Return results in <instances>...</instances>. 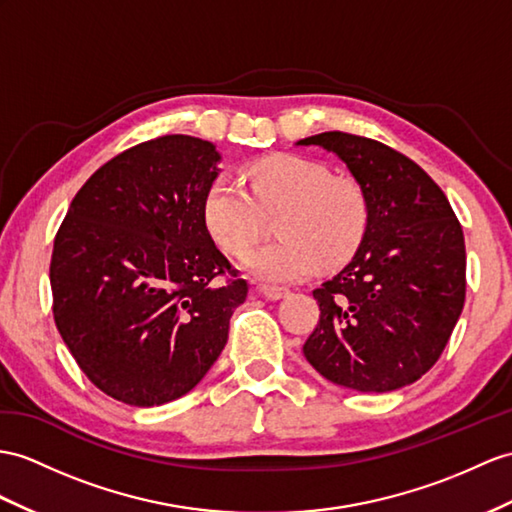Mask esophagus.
Here are the masks:
<instances>
[{
    "label": "esophagus",
    "instance_id": "34e87169",
    "mask_svg": "<svg viewBox=\"0 0 512 512\" xmlns=\"http://www.w3.org/2000/svg\"><path fill=\"white\" fill-rule=\"evenodd\" d=\"M254 291L267 299H282L284 295H289V289H284V286H271V284H258Z\"/></svg>",
    "mask_w": 512,
    "mask_h": 512
}]
</instances>
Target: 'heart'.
Returning a JSON list of instances; mask_svg holds the SVG:
<instances>
[{
  "label": "heart",
  "instance_id": "1",
  "mask_svg": "<svg viewBox=\"0 0 512 512\" xmlns=\"http://www.w3.org/2000/svg\"><path fill=\"white\" fill-rule=\"evenodd\" d=\"M245 184L228 173L210 182L204 195V223L223 252L241 258L265 230V215L276 219L280 241L245 260L254 276L269 282L304 280L321 263L341 265L363 239L369 208L352 178L330 176L321 162L273 156L247 169Z\"/></svg>",
  "mask_w": 512,
  "mask_h": 512
}]
</instances>
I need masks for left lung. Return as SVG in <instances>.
<instances>
[{
	"mask_svg": "<svg viewBox=\"0 0 512 512\" xmlns=\"http://www.w3.org/2000/svg\"><path fill=\"white\" fill-rule=\"evenodd\" d=\"M297 145L339 156L369 208L350 263L313 291L321 315L304 356L323 378L354 391L413 384L439 360L463 313V228L439 184L389 145L347 132Z\"/></svg>",
	"mask_w": 512,
	"mask_h": 512,
	"instance_id": "8db88e82",
	"label": "left lung"
}]
</instances>
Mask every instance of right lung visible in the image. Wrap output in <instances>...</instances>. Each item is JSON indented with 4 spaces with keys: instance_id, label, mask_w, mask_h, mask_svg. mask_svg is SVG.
<instances>
[{
    "instance_id": "right-lung-1",
    "label": "right lung",
    "mask_w": 512,
    "mask_h": 512,
    "mask_svg": "<svg viewBox=\"0 0 512 512\" xmlns=\"http://www.w3.org/2000/svg\"><path fill=\"white\" fill-rule=\"evenodd\" d=\"M219 160L186 134L134 145L84 182L56 232V328L86 378L123 404L189 393L247 297L204 223Z\"/></svg>"
}]
</instances>
